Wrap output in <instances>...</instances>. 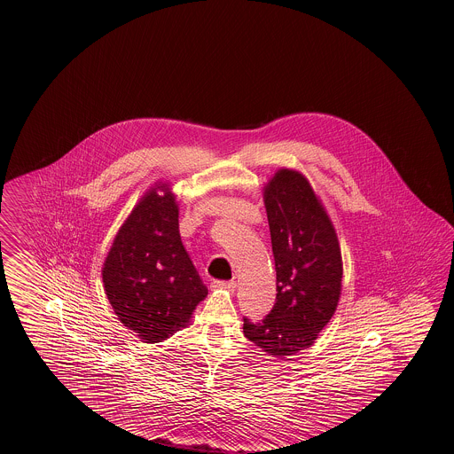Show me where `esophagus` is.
Segmentation results:
<instances>
[{"instance_id": "34e87169", "label": "esophagus", "mask_w": 454, "mask_h": 454, "mask_svg": "<svg viewBox=\"0 0 454 454\" xmlns=\"http://www.w3.org/2000/svg\"><path fill=\"white\" fill-rule=\"evenodd\" d=\"M213 288L234 291V288H236V283H234V281H213Z\"/></svg>"}]
</instances>
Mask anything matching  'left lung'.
Instances as JSON below:
<instances>
[{
    "mask_svg": "<svg viewBox=\"0 0 454 454\" xmlns=\"http://www.w3.org/2000/svg\"><path fill=\"white\" fill-rule=\"evenodd\" d=\"M275 256L276 302L262 321L243 317V333L270 356H293L315 343L341 294L338 236L309 181L281 168L264 186Z\"/></svg>",
    "mask_w": 454,
    "mask_h": 454,
    "instance_id": "1",
    "label": "left lung"
}]
</instances>
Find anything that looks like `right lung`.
Instances as JSON below:
<instances>
[{
	"label": "right lung",
	"mask_w": 454,
	"mask_h": 454,
	"mask_svg": "<svg viewBox=\"0 0 454 454\" xmlns=\"http://www.w3.org/2000/svg\"><path fill=\"white\" fill-rule=\"evenodd\" d=\"M169 184L146 192L116 234L103 264L114 315L143 343H161L188 326L207 288L179 236Z\"/></svg>",
	"instance_id": "right-lung-1"
}]
</instances>
